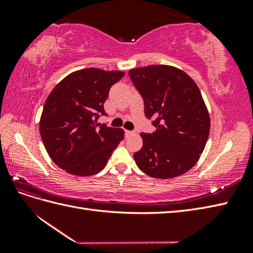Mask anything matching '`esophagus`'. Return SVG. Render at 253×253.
I'll return each mask as SVG.
<instances>
[{"label":"esophagus","instance_id":"esophagus-1","mask_svg":"<svg viewBox=\"0 0 253 253\" xmlns=\"http://www.w3.org/2000/svg\"><path fill=\"white\" fill-rule=\"evenodd\" d=\"M133 131H131V130H125V135H126V137H128V136H130V135H133Z\"/></svg>","mask_w":253,"mask_h":253}]
</instances>
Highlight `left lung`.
Returning <instances> with one entry per match:
<instances>
[{
	"label": "left lung",
	"instance_id": "left-lung-1",
	"mask_svg": "<svg viewBox=\"0 0 253 253\" xmlns=\"http://www.w3.org/2000/svg\"><path fill=\"white\" fill-rule=\"evenodd\" d=\"M129 77L144 102V115L157 130L141 132L133 153L143 173L160 179L185 174L196 165L210 133V115L196 83L169 65L132 68Z\"/></svg>",
	"mask_w": 253,
	"mask_h": 253
}]
</instances>
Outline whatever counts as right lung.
<instances>
[{
    "label": "right lung",
    "instance_id": "right-lung-1",
    "mask_svg": "<svg viewBox=\"0 0 253 253\" xmlns=\"http://www.w3.org/2000/svg\"><path fill=\"white\" fill-rule=\"evenodd\" d=\"M121 71L84 68L58 83L40 118V135L47 154L58 168L76 176L98 174L124 139L122 128L96 123L106 115L104 102Z\"/></svg>",
    "mask_w": 253,
    "mask_h": 253
}]
</instances>
